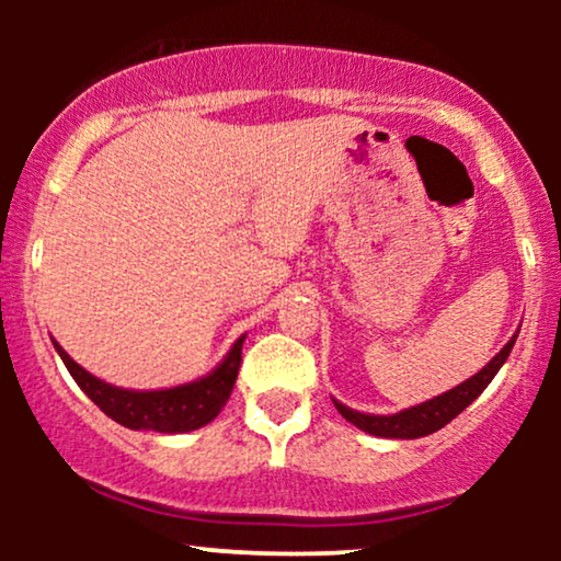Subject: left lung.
Here are the masks:
<instances>
[{"label": "left lung", "mask_w": 561, "mask_h": 561, "mask_svg": "<svg viewBox=\"0 0 561 561\" xmlns=\"http://www.w3.org/2000/svg\"><path fill=\"white\" fill-rule=\"evenodd\" d=\"M517 334L519 332L512 334V340H508V343L501 347L499 353H495L491 362L482 366L478 375L465 379V382L456 385V388H450L448 392H440V396L430 398V401L398 411V414H388V416L362 414V411L347 409L345 403L334 401V398H332V403L347 422L356 424L358 430H364V433H369V435L392 437V440H396V437L398 440H414V437L433 435L440 427H446L450 420H456V416H459L461 411H465L467 405L472 403L474 398H478L480 392L488 388V385H491V379L499 375V369L504 366L514 343H517Z\"/></svg>", "instance_id": "8db88e82"}]
</instances>
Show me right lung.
I'll return each instance as SVG.
<instances>
[{
  "mask_svg": "<svg viewBox=\"0 0 561 561\" xmlns=\"http://www.w3.org/2000/svg\"><path fill=\"white\" fill-rule=\"evenodd\" d=\"M242 343L244 334L229 347L227 356L214 371L205 377L192 379V382L176 385V388L163 390H126L115 388L105 379L89 375L83 366L62 351V345L53 340L55 351L60 353L62 364L68 366L70 377L87 392L92 401L105 411L111 420L124 424L128 430H156V433H192V430L205 427L214 422L221 409L227 405L231 388L237 382V371L242 364Z\"/></svg>",
  "mask_w": 561,
  "mask_h": 561,
  "instance_id": "add662e5",
  "label": "right lung"
}]
</instances>
